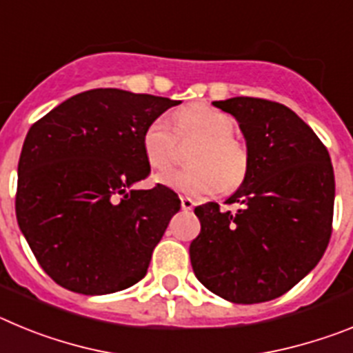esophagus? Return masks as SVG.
Masks as SVG:
<instances>
[{
  "label": "esophagus",
  "instance_id": "34e87169",
  "mask_svg": "<svg viewBox=\"0 0 353 353\" xmlns=\"http://www.w3.org/2000/svg\"><path fill=\"white\" fill-rule=\"evenodd\" d=\"M180 201H182V208L185 212H191L192 208H194V201H192L191 198H187V196H182V198H180Z\"/></svg>",
  "mask_w": 353,
  "mask_h": 353
}]
</instances>
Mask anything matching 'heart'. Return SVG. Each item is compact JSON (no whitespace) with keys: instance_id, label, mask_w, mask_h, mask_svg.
Listing matches in <instances>:
<instances>
[{"instance_id":"b5f03b06","label":"heart","mask_w":353,"mask_h":353,"mask_svg":"<svg viewBox=\"0 0 353 353\" xmlns=\"http://www.w3.org/2000/svg\"><path fill=\"white\" fill-rule=\"evenodd\" d=\"M168 118L159 117L145 127L141 150L152 170L164 171L176 161L177 134L180 143H196L189 154V170L171 171L157 176V182L189 196H207L236 189L249 170V152L244 143L233 138L235 120L205 104L179 109ZM175 132L173 133L172 130Z\"/></svg>"}]
</instances>
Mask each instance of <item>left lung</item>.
I'll list each match as a JSON object with an SVG mask.
<instances>
[{
	"label": "left lung",
	"instance_id": "1",
	"mask_svg": "<svg viewBox=\"0 0 353 353\" xmlns=\"http://www.w3.org/2000/svg\"><path fill=\"white\" fill-rule=\"evenodd\" d=\"M245 138L249 170L226 199L194 208L201 232L191 242L192 270L205 288L235 304L283 293L316 267L332 233L334 170L323 143L292 109L252 97L215 101Z\"/></svg>",
	"mask_w": 353,
	"mask_h": 353
}]
</instances>
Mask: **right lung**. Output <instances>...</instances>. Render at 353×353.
Masks as SVG:
<instances>
[{
  "label": "right lung",
  "instance_id": "1",
  "mask_svg": "<svg viewBox=\"0 0 353 353\" xmlns=\"http://www.w3.org/2000/svg\"><path fill=\"white\" fill-rule=\"evenodd\" d=\"M180 101L97 88L31 125L17 168L15 215L46 274L83 295L125 290L180 210L170 187L143 191L150 174L141 134Z\"/></svg>",
  "mask_w": 353,
  "mask_h": 353
}]
</instances>
